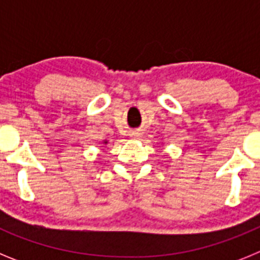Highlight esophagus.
Returning a JSON list of instances; mask_svg holds the SVG:
<instances>
[{
	"mask_svg": "<svg viewBox=\"0 0 260 260\" xmlns=\"http://www.w3.org/2000/svg\"><path fill=\"white\" fill-rule=\"evenodd\" d=\"M132 137L133 138H139V137H141V133H139V132H133L132 133Z\"/></svg>",
	"mask_w": 260,
	"mask_h": 260,
	"instance_id": "1",
	"label": "esophagus"
}]
</instances>
